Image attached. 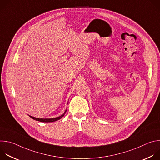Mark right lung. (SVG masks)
I'll return each instance as SVG.
<instances>
[{"instance_id":"obj_1","label":"right lung","mask_w":160,"mask_h":160,"mask_svg":"<svg viewBox=\"0 0 160 160\" xmlns=\"http://www.w3.org/2000/svg\"><path fill=\"white\" fill-rule=\"evenodd\" d=\"M67 110V109H66ZM66 110L65 111V112L62 114V115H61L60 117H56V118H35V117H33L32 116H30V117H31L32 118H33V120H35L37 121H39V122H56L58 120H59L60 118H61L62 117H64V114L66 113Z\"/></svg>"}]
</instances>
